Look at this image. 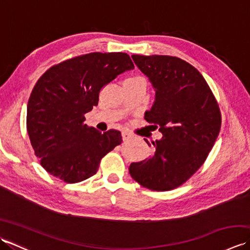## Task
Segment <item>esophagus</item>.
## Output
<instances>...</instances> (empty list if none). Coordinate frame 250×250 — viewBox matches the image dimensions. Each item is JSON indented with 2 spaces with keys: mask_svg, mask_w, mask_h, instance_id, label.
Listing matches in <instances>:
<instances>
[{
  "mask_svg": "<svg viewBox=\"0 0 250 250\" xmlns=\"http://www.w3.org/2000/svg\"><path fill=\"white\" fill-rule=\"evenodd\" d=\"M121 135H122V140H124V141H129L130 139H132V137H133V135L128 133V132H125V131L122 132Z\"/></svg>",
  "mask_w": 250,
  "mask_h": 250,
  "instance_id": "34e87169",
  "label": "esophagus"
}]
</instances>
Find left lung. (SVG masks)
Returning <instances> with one entry per match:
<instances>
[{
    "mask_svg": "<svg viewBox=\"0 0 250 250\" xmlns=\"http://www.w3.org/2000/svg\"><path fill=\"white\" fill-rule=\"evenodd\" d=\"M132 59L156 91L145 119L160 126L162 139L152 142V156L131 163L129 172L143 187L172 190L206 160L220 131V110L204 77L188 62L158 55H133Z\"/></svg>",
    "mask_w": 250,
    "mask_h": 250,
    "instance_id": "8db88e82",
    "label": "left lung"
}]
</instances>
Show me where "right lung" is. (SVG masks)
<instances>
[{
  "label": "right lung",
  "instance_id": "1",
  "mask_svg": "<svg viewBox=\"0 0 250 250\" xmlns=\"http://www.w3.org/2000/svg\"><path fill=\"white\" fill-rule=\"evenodd\" d=\"M133 68L125 52H91L50 67L37 81L26 106V130L47 172L70 184L83 182L121 144L119 131L101 133L83 124L84 114L98 105L102 87Z\"/></svg>",
  "mask_w": 250,
  "mask_h": 250
}]
</instances>
